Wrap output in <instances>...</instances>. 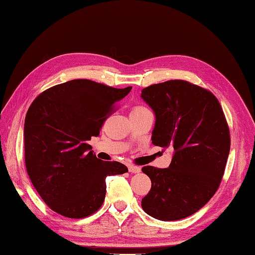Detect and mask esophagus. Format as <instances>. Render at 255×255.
<instances>
[{
	"instance_id": "1",
	"label": "esophagus",
	"mask_w": 255,
	"mask_h": 255,
	"mask_svg": "<svg viewBox=\"0 0 255 255\" xmlns=\"http://www.w3.org/2000/svg\"><path fill=\"white\" fill-rule=\"evenodd\" d=\"M128 170L130 173H133V174H137L140 172V167L139 166H135V165H129L128 166Z\"/></svg>"
}]
</instances>
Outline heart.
<instances>
[{
    "mask_svg": "<svg viewBox=\"0 0 255 255\" xmlns=\"http://www.w3.org/2000/svg\"><path fill=\"white\" fill-rule=\"evenodd\" d=\"M139 108H143V107H136L135 109H139Z\"/></svg>",
    "mask_w": 255,
    "mask_h": 255,
    "instance_id": "heart-1",
    "label": "heart"
}]
</instances>
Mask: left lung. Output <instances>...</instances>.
<instances>
[{
  "label": "left lung",
  "mask_w": 255,
  "mask_h": 255,
  "mask_svg": "<svg viewBox=\"0 0 255 255\" xmlns=\"http://www.w3.org/2000/svg\"><path fill=\"white\" fill-rule=\"evenodd\" d=\"M141 98L156 116L152 143L174 148L168 168H141L151 180L141 207L160 221L185 219L211 200L223 177L231 147L223 109L211 91L185 80L143 88Z\"/></svg>",
  "instance_id": "left-lung-1"
}]
</instances>
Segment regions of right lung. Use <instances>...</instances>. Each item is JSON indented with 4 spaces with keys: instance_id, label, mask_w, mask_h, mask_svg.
Masks as SVG:
<instances>
[{
    "instance_id": "add662e5",
    "label": "right lung",
    "mask_w": 255,
    "mask_h": 255,
    "mask_svg": "<svg viewBox=\"0 0 255 255\" xmlns=\"http://www.w3.org/2000/svg\"><path fill=\"white\" fill-rule=\"evenodd\" d=\"M130 90L76 79L49 88L31 104L24 122L26 172L55 213L69 219L94 214L105 201L106 177L128 172L122 163L97 158L88 140L99 136Z\"/></svg>"
}]
</instances>
